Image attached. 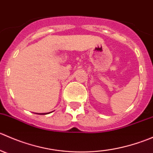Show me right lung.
<instances>
[{"label":"right lung","mask_w":153,"mask_h":153,"mask_svg":"<svg viewBox=\"0 0 153 153\" xmlns=\"http://www.w3.org/2000/svg\"><path fill=\"white\" fill-rule=\"evenodd\" d=\"M48 113H49V112H47V113H38V114H41V115H47V114H48Z\"/></svg>","instance_id":"1"}]
</instances>
